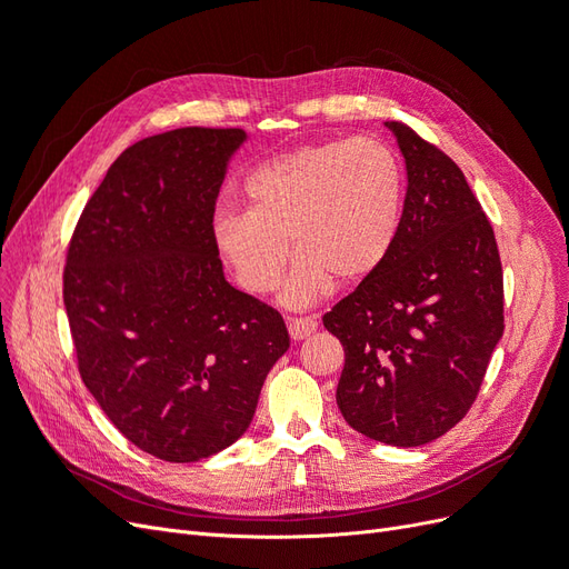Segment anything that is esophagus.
Returning a JSON list of instances; mask_svg holds the SVG:
<instances>
[{
  "label": "esophagus",
  "mask_w": 569,
  "mask_h": 569,
  "mask_svg": "<svg viewBox=\"0 0 569 569\" xmlns=\"http://www.w3.org/2000/svg\"><path fill=\"white\" fill-rule=\"evenodd\" d=\"M287 330H289L291 339L301 341V339L311 337L318 330V322L313 318H289L287 320Z\"/></svg>",
  "instance_id": "obj_1"
}]
</instances>
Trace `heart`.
I'll use <instances>...</instances> for the list:
<instances>
[{"instance_id": "b5f03b06", "label": "heart", "mask_w": 569, "mask_h": 569, "mask_svg": "<svg viewBox=\"0 0 569 569\" xmlns=\"http://www.w3.org/2000/svg\"><path fill=\"white\" fill-rule=\"evenodd\" d=\"M247 211H220L213 242L237 284L251 295L278 287L289 242L301 256L282 301L303 308L337 284L380 270L401 232L406 173L372 140H335L278 153L247 178Z\"/></svg>"}]
</instances>
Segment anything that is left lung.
<instances>
[{"label":"left lung","instance_id":"8db88e82","mask_svg":"<svg viewBox=\"0 0 569 569\" xmlns=\"http://www.w3.org/2000/svg\"><path fill=\"white\" fill-rule=\"evenodd\" d=\"M385 126L406 159L401 232L322 325L343 347V420L408 449L449 432L475 403L506 327L503 270L462 170L399 120Z\"/></svg>","mask_w":569,"mask_h":569}]
</instances>
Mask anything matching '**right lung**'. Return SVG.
Returning <instances> with one entry per match:
<instances>
[{
    "label": "right lung",
    "mask_w": 569,
    "mask_h": 569,
    "mask_svg": "<svg viewBox=\"0 0 569 569\" xmlns=\"http://www.w3.org/2000/svg\"><path fill=\"white\" fill-rule=\"evenodd\" d=\"M239 128H178L128 147L78 220L63 303L84 387L137 449L197 462L247 432L289 349L282 316L234 289L213 213Z\"/></svg>",
    "instance_id": "right-lung-1"
}]
</instances>
